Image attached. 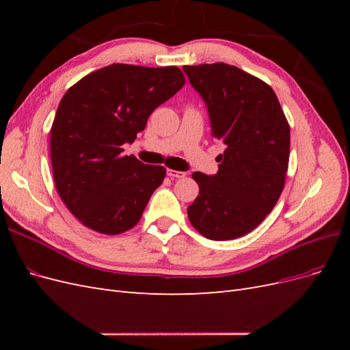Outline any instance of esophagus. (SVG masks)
Listing matches in <instances>:
<instances>
[{"label": "esophagus", "mask_w": 350, "mask_h": 350, "mask_svg": "<svg viewBox=\"0 0 350 350\" xmlns=\"http://www.w3.org/2000/svg\"><path fill=\"white\" fill-rule=\"evenodd\" d=\"M166 175L171 176V178H184L185 172H183V171H174V169H167Z\"/></svg>", "instance_id": "1"}]
</instances>
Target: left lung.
<instances>
[{
    "label": "left lung",
    "mask_w": 350,
    "mask_h": 350,
    "mask_svg": "<svg viewBox=\"0 0 350 350\" xmlns=\"http://www.w3.org/2000/svg\"><path fill=\"white\" fill-rule=\"evenodd\" d=\"M204 100L211 134L226 149L215 175L194 172L198 197L188 206L191 225L208 239L228 241L257 228L283 191L291 129L273 89L238 67L184 66Z\"/></svg>",
    "instance_id": "1"
}]
</instances>
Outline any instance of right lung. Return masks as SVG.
<instances>
[{
	"label": "right lung",
	"instance_id": "right-lung-1",
	"mask_svg": "<svg viewBox=\"0 0 350 350\" xmlns=\"http://www.w3.org/2000/svg\"><path fill=\"white\" fill-rule=\"evenodd\" d=\"M184 84L178 67L112 64L67 90L51 129V162L59 197L83 225L107 235L137 225L166 171L122 154V146Z\"/></svg>",
	"mask_w": 350,
	"mask_h": 350
}]
</instances>
